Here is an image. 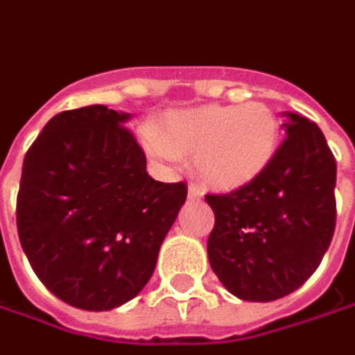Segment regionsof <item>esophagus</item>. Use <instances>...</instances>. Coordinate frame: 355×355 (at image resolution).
<instances>
[{
  "mask_svg": "<svg viewBox=\"0 0 355 355\" xmlns=\"http://www.w3.org/2000/svg\"><path fill=\"white\" fill-rule=\"evenodd\" d=\"M187 197H189L191 201H199V199L202 197V189L199 187V185L191 183V185H189V189H187Z\"/></svg>",
  "mask_w": 355,
  "mask_h": 355,
  "instance_id": "esophagus-1",
  "label": "esophagus"
}]
</instances>
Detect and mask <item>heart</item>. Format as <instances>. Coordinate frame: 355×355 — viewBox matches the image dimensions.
<instances>
[{"mask_svg": "<svg viewBox=\"0 0 355 355\" xmlns=\"http://www.w3.org/2000/svg\"><path fill=\"white\" fill-rule=\"evenodd\" d=\"M280 123L263 102L243 106H210L172 112L162 133L146 129L145 148L154 160L178 164L195 156V170L205 185L232 191L253 182L278 148Z\"/></svg>", "mask_w": 355, "mask_h": 355, "instance_id": "1", "label": "heart"}]
</instances>
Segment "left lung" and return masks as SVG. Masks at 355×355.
I'll use <instances>...</instances> for the list:
<instances>
[{"label": "left lung", "instance_id": "obj_1", "mask_svg": "<svg viewBox=\"0 0 355 355\" xmlns=\"http://www.w3.org/2000/svg\"><path fill=\"white\" fill-rule=\"evenodd\" d=\"M288 137L253 182L205 199L214 275L245 302L292 294L321 265L336 226V160L317 123L286 114Z\"/></svg>", "mask_w": 355, "mask_h": 355}]
</instances>
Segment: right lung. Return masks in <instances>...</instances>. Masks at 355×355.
<instances>
[{"label": "right lung", "instance_id": "right-lung-1", "mask_svg": "<svg viewBox=\"0 0 355 355\" xmlns=\"http://www.w3.org/2000/svg\"><path fill=\"white\" fill-rule=\"evenodd\" d=\"M102 104L53 116L24 156L17 230L36 276L61 302L107 311L150 280L166 234L187 199L183 182L146 172L123 127Z\"/></svg>", "mask_w": 355, "mask_h": 355}]
</instances>
